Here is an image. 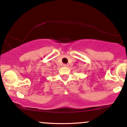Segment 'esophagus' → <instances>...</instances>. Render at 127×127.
<instances>
[{"mask_svg": "<svg viewBox=\"0 0 127 127\" xmlns=\"http://www.w3.org/2000/svg\"><path fill=\"white\" fill-rule=\"evenodd\" d=\"M64 66H68V65L67 64H64Z\"/></svg>", "mask_w": 127, "mask_h": 127, "instance_id": "34e87169", "label": "esophagus"}]
</instances>
